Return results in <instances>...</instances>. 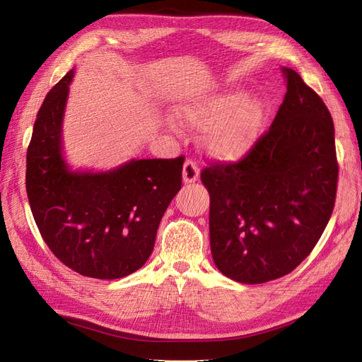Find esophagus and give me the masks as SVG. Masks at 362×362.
I'll list each match as a JSON object with an SVG mask.
<instances>
[{"label":"esophagus","mask_w":362,"mask_h":362,"mask_svg":"<svg viewBox=\"0 0 362 362\" xmlns=\"http://www.w3.org/2000/svg\"><path fill=\"white\" fill-rule=\"evenodd\" d=\"M199 175H200V168H199L197 163H195L191 159L185 162V165H183V182L185 183L197 182Z\"/></svg>","instance_id":"34e87169"}]
</instances>
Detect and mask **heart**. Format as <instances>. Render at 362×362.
Instances as JSON below:
<instances>
[{
  "label": "heart",
  "instance_id": "1",
  "mask_svg": "<svg viewBox=\"0 0 362 362\" xmlns=\"http://www.w3.org/2000/svg\"><path fill=\"white\" fill-rule=\"evenodd\" d=\"M189 127L203 129L200 142L211 156L236 160L252 150L265 118L264 101L240 89L191 97L175 110Z\"/></svg>",
  "mask_w": 362,
  "mask_h": 362
}]
</instances>
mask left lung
Listing matches in <instances>:
<instances>
[{
    "label": "left lung",
    "mask_w": 362,
    "mask_h": 362,
    "mask_svg": "<svg viewBox=\"0 0 362 362\" xmlns=\"http://www.w3.org/2000/svg\"><path fill=\"white\" fill-rule=\"evenodd\" d=\"M276 118L238 162L202 171L211 195V252L241 284L291 273L313 252L334 211L338 183L334 121L294 69Z\"/></svg>",
    "instance_id": "8db88e82"
}]
</instances>
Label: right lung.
<instances>
[{"instance_id": "obj_1", "label": "right lung", "mask_w": 362, "mask_h": 362, "mask_svg": "<svg viewBox=\"0 0 362 362\" xmlns=\"http://www.w3.org/2000/svg\"><path fill=\"white\" fill-rule=\"evenodd\" d=\"M74 71L51 89L27 148L25 188L45 244L81 276L119 279L150 257L158 227L182 188L183 156L130 160L109 173H72L62 119Z\"/></svg>"}]
</instances>
